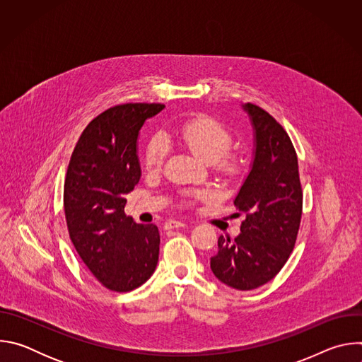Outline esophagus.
<instances>
[{
	"label": "esophagus",
	"mask_w": 362,
	"mask_h": 362,
	"mask_svg": "<svg viewBox=\"0 0 362 362\" xmlns=\"http://www.w3.org/2000/svg\"><path fill=\"white\" fill-rule=\"evenodd\" d=\"M185 226H186L185 222H182V221H175V219L168 221L166 225H165L166 229H179V228H185Z\"/></svg>",
	"instance_id": "1"
}]
</instances>
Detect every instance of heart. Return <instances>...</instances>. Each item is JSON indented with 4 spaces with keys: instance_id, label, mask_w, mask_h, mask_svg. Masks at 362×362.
Returning a JSON list of instances; mask_svg holds the SVG:
<instances>
[{
    "instance_id": "obj_1",
    "label": "heart",
    "mask_w": 362,
    "mask_h": 362,
    "mask_svg": "<svg viewBox=\"0 0 362 362\" xmlns=\"http://www.w3.org/2000/svg\"><path fill=\"white\" fill-rule=\"evenodd\" d=\"M175 134L203 162L214 163L216 170L223 176L235 177L240 173V156L229 151L233 143V136L230 130L215 117L200 115L189 119L175 130ZM168 153L169 141L165 134L156 133L151 136L143 154V165L146 170H159L165 163ZM185 196L193 200H206L212 199L215 193L211 189H197L187 192Z\"/></svg>"
}]
</instances>
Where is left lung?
<instances>
[{
    "label": "left lung",
    "instance_id": "obj_1",
    "mask_svg": "<svg viewBox=\"0 0 362 362\" xmlns=\"http://www.w3.org/2000/svg\"><path fill=\"white\" fill-rule=\"evenodd\" d=\"M243 110L255 130V158L233 203L245 221L235 239L219 238L211 268L228 286L250 291L274 279L293 250L302 186L296 151L284 127L252 103Z\"/></svg>",
    "mask_w": 362,
    "mask_h": 362
}]
</instances>
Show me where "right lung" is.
<instances>
[{
    "label": "right lung",
    "mask_w": 362,
    "mask_h": 362,
    "mask_svg": "<svg viewBox=\"0 0 362 362\" xmlns=\"http://www.w3.org/2000/svg\"><path fill=\"white\" fill-rule=\"evenodd\" d=\"M159 103H126L94 117L83 130L64 182L70 239L94 278L110 291L129 292L156 269V225L134 223L124 214L126 194L140 180L137 136Z\"/></svg>",
    "instance_id": "right-lung-1"
}]
</instances>
